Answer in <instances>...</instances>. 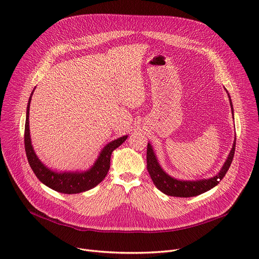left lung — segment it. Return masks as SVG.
<instances>
[{
    "label": "left lung",
    "mask_w": 259,
    "mask_h": 259,
    "mask_svg": "<svg viewBox=\"0 0 259 259\" xmlns=\"http://www.w3.org/2000/svg\"><path fill=\"white\" fill-rule=\"evenodd\" d=\"M229 99H230V95H229ZM230 105H231V108H232V114H233V106H232V102H231V99H230ZM235 145H236V140L234 141L233 147L231 149L230 154L224 164L222 170L220 171V173L216 174L214 178H211L208 180L179 181L171 178V176H169L164 170L160 168L150 144H148L147 146V170L149 174H150L151 180L153 181V184L155 185V187L158 190H160L162 193L170 196H176V197L196 196L209 191L210 189L215 187L224 179V176L226 175L227 171L231 166V162L233 160L234 152H235Z\"/></svg>",
    "instance_id": "1"
}]
</instances>
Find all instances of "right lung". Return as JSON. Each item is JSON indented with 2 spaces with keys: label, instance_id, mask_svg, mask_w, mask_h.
<instances>
[{
  "label": "right lung",
  "instance_id": "1",
  "mask_svg": "<svg viewBox=\"0 0 259 259\" xmlns=\"http://www.w3.org/2000/svg\"><path fill=\"white\" fill-rule=\"evenodd\" d=\"M32 94V93H31ZM31 97L29 98L28 105H27L26 112V122H25V133L24 143L26 156L28 159L29 165L36 175V178L47 187L51 188L54 191H58L65 194H76L85 192L87 190L94 188L99 185L107 175L110 169V157L114 149L119 147L127 140L128 135L119 138L115 141L109 143L101 152L99 158L94 162V165L85 172H64L57 173L49 170L45 167L40 160L35 155L33 148L31 146L30 132H29V107H30Z\"/></svg>",
  "mask_w": 259,
  "mask_h": 259
}]
</instances>
